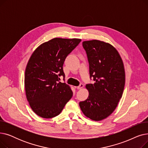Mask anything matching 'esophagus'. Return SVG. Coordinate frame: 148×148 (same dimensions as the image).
<instances>
[{
    "instance_id": "34e87169",
    "label": "esophagus",
    "mask_w": 148,
    "mask_h": 148,
    "mask_svg": "<svg viewBox=\"0 0 148 148\" xmlns=\"http://www.w3.org/2000/svg\"><path fill=\"white\" fill-rule=\"evenodd\" d=\"M83 88V84H80L79 86L77 87V89H82Z\"/></svg>"
}]
</instances>
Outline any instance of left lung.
Returning a JSON list of instances; mask_svg holds the SVG:
<instances>
[{"label": "left lung", "mask_w": 148, "mask_h": 148, "mask_svg": "<svg viewBox=\"0 0 148 148\" xmlns=\"http://www.w3.org/2000/svg\"><path fill=\"white\" fill-rule=\"evenodd\" d=\"M89 64L90 77L94 84H87L89 97L79 106L86 117L95 121L110 116L122 97L125 82V69L120 54L111 44L94 40L83 42Z\"/></svg>", "instance_id": "left-lung-1"}]
</instances>
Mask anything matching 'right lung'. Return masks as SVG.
<instances>
[{
  "mask_svg": "<svg viewBox=\"0 0 148 148\" xmlns=\"http://www.w3.org/2000/svg\"><path fill=\"white\" fill-rule=\"evenodd\" d=\"M80 39L55 38L35 49L27 64L25 75L26 95L32 110L43 118L59 115L73 96L65 77L64 61L80 42Z\"/></svg>",
  "mask_w": 148,
  "mask_h": 148,
  "instance_id": "obj_1",
  "label": "right lung"
}]
</instances>
